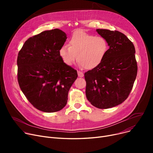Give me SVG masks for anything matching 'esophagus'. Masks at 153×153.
Listing matches in <instances>:
<instances>
[{
    "label": "esophagus",
    "mask_w": 153,
    "mask_h": 153,
    "mask_svg": "<svg viewBox=\"0 0 153 153\" xmlns=\"http://www.w3.org/2000/svg\"><path fill=\"white\" fill-rule=\"evenodd\" d=\"M77 74H78L79 77H82L84 76L83 72H81V71H77Z\"/></svg>",
    "instance_id": "1"
}]
</instances>
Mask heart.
Segmentation results:
<instances>
[{
  "label": "heart",
  "instance_id": "b5f03b06",
  "mask_svg": "<svg viewBox=\"0 0 153 153\" xmlns=\"http://www.w3.org/2000/svg\"><path fill=\"white\" fill-rule=\"evenodd\" d=\"M108 50L107 40L82 30L74 31L69 39V45H62L59 54L64 63L71 66L75 60L85 69H92L102 62Z\"/></svg>",
  "mask_w": 153,
  "mask_h": 153
}]
</instances>
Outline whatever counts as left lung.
<instances>
[{
	"label": "left lung",
	"mask_w": 153,
	"mask_h": 153,
	"mask_svg": "<svg viewBox=\"0 0 153 153\" xmlns=\"http://www.w3.org/2000/svg\"><path fill=\"white\" fill-rule=\"evenodd\" d=\"M108 43L105 58L97 67L85 72V94L94 107L106 109L123 102L129 95L137 75L135 48L118 31L97 29Z\"/></svg>",
	"instance_id": "obj_1"
}]
</instances>
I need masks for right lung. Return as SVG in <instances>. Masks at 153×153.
Here are the masks:
<instances>
[{
  "label": "right lung",
  "instance_id": "add662e5",
  "mask_svg": "<svg viewBox=\"0 0 153 153\" xmlns=\"http://www.w3.org/2000/svg\"><path fill=\"white\" fill-rule=\"evenodd\" d=\"M66 34L56 28L28 38L17 58L18 82L22 92L36 109L47 113L66 106L77 71L64 63L59 50Z\"/></svg>",
  "mask_w": 153,
  "mask_h": 153
}]
</instances>
